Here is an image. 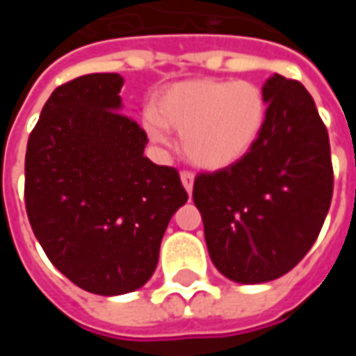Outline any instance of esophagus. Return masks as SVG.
Segmentation results:
<instances>
[{"mask_svg": "<svg viewBox=\"0 0 356 356\" xmlns=\"http://www.w3.org/2000/svg\"><path fill=\"white\" fill-rule=\"evenodd\" d=\"M181 183L186 188V193L191 194L193 193V186H194V173L193 171H181Z\"/></svg>", "mask_w": 356, "mask_h": 356, "instance_id": "1", "label": "esophagus"}]
</instances>
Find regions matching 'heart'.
<instances>
[{"label":"heart","instance_id":"1","mask_svg":"<svg viewBox=\"0 0 356 356\" xmlns=\"http://www.w3.org/2000/svg\"><path fill=\"white\" fill-rule=\"evenodd\" d=\"M267 114L263 91L244 80H186L165 89L143 125L156 145H170L168 129L183 133V152L202 170L242 160L261 135Z\"/></svg>","mask_w":356,"mask_h":356}]
</instances>
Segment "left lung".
Masks as SVG:
<instances>
[{
    "instance_id": "obj_1",
    "label": "left lung",
    "mask_w": 356,
    "mask_h": 356,
    "mask_svg": "<svg viewBox=\"0 0 356 356\" xmlns=\"http://www.w3.org/2000/svg\"><path fill=\"white\" fill-rule=\"evenodd\" d=\"M261 135L242 160L194 179L193 198L217 270L240 284L275 280L318 236L334 193L326 125L313 97L280 74L263 86Z\"/></svg>"
}]
</instances>
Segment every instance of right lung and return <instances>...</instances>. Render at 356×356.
I'll list each match as a JSON object with an SVG mask.
<instances>
[{"label":"right lung","mask_w":356,"mask_h":356,"mask_svg":"<svg viewBox=\"0 0 356 356\" xmlns=\"http://www.w3.org/2000/svg\"><path fill=\"white\" fill-rule=\"evenodd\" d=\"M120 74L58 86L28 137L24 202L49 261L81 290L120 296L154 273L188 194L179 171L143 156L147 133L120 112Z\"/></svg>","instance_id":"right-lung-1"}]
</instances>
